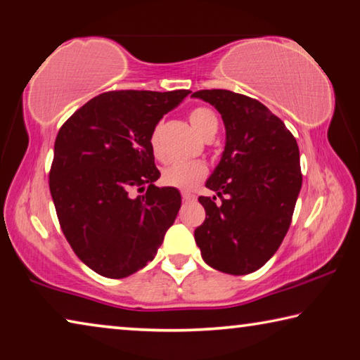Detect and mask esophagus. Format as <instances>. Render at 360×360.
Returning a JSON list of instances; mask_svg holds the SVG:
<instances>
[{
    "instance_id": "obj_1",
    "label": "esophagus",
    "mask_w": 360,
    "mask_h": 360,
    "mask_svg": "<svg viewBox=\"0 0 360 360\" xmlns=\"http://www.w3.org/2000/svg\"><path fill=\"white\" fill-rule=\"evenodd\" d=\"M181 195H182V200H184V202H193L195 200V195L188 191H182Z\"/></svg>"
}]
</instances>
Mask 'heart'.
I'll return each instance as SVG.
<instances>
[{"instance_id":"obj_1","label":"heart","mask_w":360,"mask_h":360,"mask_svg":"<svg viewBox=\"0 0 360 360\" xmlns=\"http://www.w3.org/2000/svg\"><path fill=\"white\" fill-rule=\"evenodd\" d=\"M188 120L198 135L208 138L217 131V117L216 114L208 108H195L188 114ZM150 148L154 155L160 158V141H158V129L152 131L150 135ZM208 174V167L203 162H176L167 167L162 173V182L168 187L181 188V191H191L202 182Z\"/></svg>"}]
</instances>
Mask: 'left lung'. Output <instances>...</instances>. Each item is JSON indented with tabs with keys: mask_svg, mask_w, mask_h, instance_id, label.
Returning <instances> with one entry per match:
<instances>
[{
	"mask_svg": "<svg viewBox=\"0 0 360 360\" xmlns=\"http://www.w3.org/2000/svg\"><path fill=\"white\" fill-rule=\"evenodd\" d=\"M192 96L222 115L225 149L198 197L206 217L195 241L210 266L248 275L264 266L281 246L302 188L300 152L284 122L251 96L212 89Z\"/></svg>",
	"mask_w": 360,
	"mask_h": 360,
	"instance_id": "obj_1",
	"label": "left lung"
}]
</instances>
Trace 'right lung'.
Instances as JSON below:
<instances>
[{"label":"right lung","instance_id":"1","mask_svg":"<svg viewBox=\"0 0 360 360\" xmlns=\"http://www.w3.org/2000/svg\"><path fill=\"white\" fill-rule=\"evenodd\" d=\"M191 90H112L58 130L49 187L72 251L101 276L120 279L155 257L181 208L174 187H157L150 135Z\"/></svg>","mask_w":360,"mask_h":360}]
</instances>
